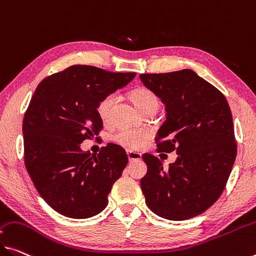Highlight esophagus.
<instances>
[{"label":"esophagus","instance_id":"1","mask_svg":"<svg viewBox=\"0 0 256 256\" xmlns=\"http://www.w3.org/2000/svg\"><path fill=\"white\" fill-rule=\"evenodd\" d=\"M127 156H128V159L129 161H138L142 159V154L140 153H137V152H132V151H128L127 152Z\"/></svg>","mask_w":256,"mask_h":256}]
</instances>
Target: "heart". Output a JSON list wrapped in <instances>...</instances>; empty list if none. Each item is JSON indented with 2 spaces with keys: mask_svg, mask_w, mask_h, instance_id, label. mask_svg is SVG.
<instances>
[{
  "mask_svg": "<svg viewBox=\"0 0 256 256\" xmlns=\"http://www.w3.org/2000/svg\"><path fill=\"white\" fill-rule=\"evenodd\" d=\"M130 98L140 112H143L144 110L148 108H158L159 105V100L156 94L152 90L144 87L134 89L130 92ZM116 94H108V95L104 96L98 102L96 112L98 118L104 124L108 122L110 119H111L112 108L116 103ZM148 138V132L143 130V129H121L113 137V140L118 144L128 148V150H140L146 143Z\"/></svg>",
  "mask_w": 256,
  "mask_h": 256,
  "instance_id": "heart-1",
  "label": "heart"
}]
</instances>
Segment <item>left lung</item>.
<instances>
[{
    "label": "left lung",
    "instance_id": "left-lung-1",
    "mask_svg": "<svg viewBox=\"0 0 256 256\" xmlns=\"http://www.w3.org/2000/svg\"><path fill=\"white\" fill-rule=\"evenodd\" d=\"M166 105V120L156 143L158 152L176 151L167 169L150 153L140 188L160 218L183 221L207 210L226 188L237 156L232 114L223 94L192 70L140 74Z\"/></svg>",
    "mask_w": 256,
    "mask_h": 256
}]
</instances>
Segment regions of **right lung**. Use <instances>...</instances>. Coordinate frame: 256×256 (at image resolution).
Wrapping results in <instances>:
<instances>
[{
  "mask_svg": "<svg viewBox=\"0 0 256 256\" xmlns=\"http://www.w3.org/2000/svg\"><path fill=\"white\" fill-rule=\"evenodd\" d=\"M135 76L73 65L43 78L35 90L22 121L24 159L38 192L60 214L88 218L108 205L127 153L108 143L94 156L80 144L103 128L98 102Z\"/></svg>",
  "mask_w": 256,
  "mask_h": 256,
  "instance_id": "1",
  "label": "right lung"
}]
</instances>
